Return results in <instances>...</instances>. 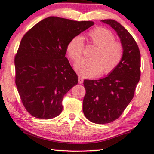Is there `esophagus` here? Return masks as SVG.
I'll list each match as a JSON object with an SVG mask.
<instances>
[{
    "instance_id": "1",
    "label": "esophagus",
    "mask_w": 154,
    "mask_h": 154,
    "mask_svg": "<svg viewBox=\"0 0 154 154\" xmlns=\"http://www.w3.org/2000/svg\"><path fill=\"white\" fill-rule=\"evenodd\" d=\"M78 83H79V84H82V83H83V79H82V77H78Z\"/></svg>"
}]
</instances>
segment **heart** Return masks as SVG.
Here are the masks:
<instances>
[{"label": "heart", "mask_w": 154, "mask_h": 154, "mask_svg": "<svg viewBox=\"0 0 154 154\" xmlns=\"http://www.w3.org/2000/svg\"><path fill=\"white\" fill-rule=\"evenodd\" d=\"M88 42L97 46L91 54V59H82L75 64L76 71L82 77H91L101 72L108 75L114 70L122 61L124 48L115 41L111 31L97 28L87 33ZM85 43L81 36L74 37L67 45V52L73 61H77L83 54Z\"/></svg>", "instance_id": "obj_1"}]
</instances>
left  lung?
<instances>
[{"mask_svg": "<svg viewBox=\"0 0 154 154\" xmlns=\"http://www.w3.org/2000/svg\"><path fill=\"white\" fill-rule=\"evenodd\" d=\"M109 25L119 37L124 48L118 67L104 78L85 79L86 94L83 100V112L87 119L95 124L114 122L133 99L141 76V54L131 35L114 20H102Z\"/></svg>", "mask_w": 154, "mask_h": 154, "instance_id": "1", "label": "left lung"}]
</instances>
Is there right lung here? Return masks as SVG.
Segmentation results:
<instances>
[{
  "instance_id": "right-lung-1",
  "label": "right lung",
  "mask_w": 154,
  "mask_h": 154,
  "mask_svg": "<svg viewBox=\"0 0 154 154\" xmlns=\"http://www.w3.org/2000/svg\"><path fill=\"white\" fill-rule=\"evenodd\" d=\"M94 25L48 17L24 35L15 56V85L25 109L50 119L63 111L64 95L78 82L65 57L69 40Z\"/></svg>"
}]
</instances>
